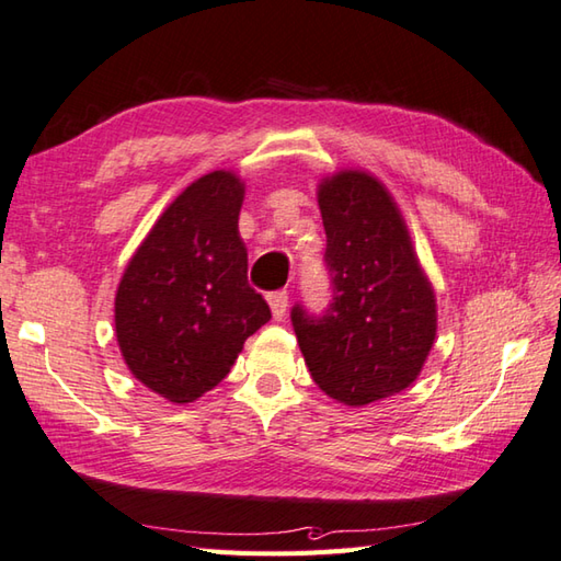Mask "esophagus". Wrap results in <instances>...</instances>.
I'll return each mask as SVG.
<instances>
[{
  "mask_svg": "<svg viewBox=\"0 0 561 561\" xmlns=\"http://www.w3.org/2000/svg\"><path fill=\"white\" fill-rule=\"evenodd\" d=\"M266 300L271 305L273 320H283L285 312H288V290H273L266 295Z\"/></svg>",
  "mask_w": 561,
  "mask_h": 561,
  "instance_id": "1",
  "label": "esophagus"
}]
</instances>
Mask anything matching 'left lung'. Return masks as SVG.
Segmentation results:
<instances>
[{
  "instance_id": "left-lung-1",
  "label": "left lung",
  "mask_w": 561,
  "mask_h": 561,
  "mask_svg": "<svg viewBox=\"0 0 561 561\" xmlns=\"http://www.w3.org/2000/svg\"><path fill=\"white\" fill-rule=\"evenodd\" d=\"M332 300L295 302L290 322L314 383L346 405L400 393L435 342L437 310L393 197L346 171L320 185Z\"/></svg>"
}]
</instances>
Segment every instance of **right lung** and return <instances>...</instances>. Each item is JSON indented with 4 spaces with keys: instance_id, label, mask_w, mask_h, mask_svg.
I'll list each match as a JSON object with an SVG mask.
<instances>
[{
    "instance_id": "add662e5",
    "label": "right lung",
    "mask_w": 561,
    "mask_h": 561,
    "mask_svg": "<svg viewBox=\"0 0 561 561\" xmlns=\"http://www.w3.org/2000/svg\"><path fill=\"white\" fill-rule=\"evenodd\" d=\"M244 187L227 171L185 187L134 253L116 290V342L129 371L171 403H193L229 374L271 320L247 278Z\"/></svg>"
}]
</instances>
